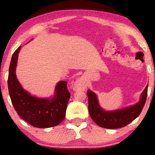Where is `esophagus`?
Here are the masks:
<instances>
[{"label": "esophagus", "mask_w": 155, "mask_h": 155, "mask_svg": "<svg viewBox=\"0 0 155 155\" xmlns=\"http://www.w3.org/2000/svg\"><path fill=\"white\" fill-rule=\"evenodd\" d=\"M84 88V84L83 83L81 79H78V80L75 82L74 84V89L75 90H80Z\"/></svg>", "instance_id": "1"}]
</instances>
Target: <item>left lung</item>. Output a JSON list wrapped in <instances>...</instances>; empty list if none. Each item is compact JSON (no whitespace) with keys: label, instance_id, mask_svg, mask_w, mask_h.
<instances>
[{"label":"left lung","instance_id":"left-lung-1","mask_svg":"<svg viewBox=\"0 0 155 155\" xmlns=\"http://www.w3.org/2000/svg\"><path fill=\"white\" fill-rule=\"evenodd\" d=\"M148 85L141 95V99L137 104L114 111H105L98 103L96 94L87 91L88 110L91 118L100 127L107 129H118L127 126L139 116L141 112L147 96Z\"/></svg>","mask_w":155,"mask_h":155}]
</instances>
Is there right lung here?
Returning <instances> with one entry per match:
<instances>
[{
  "label": "right lung",
  "mask_w": 155,
  "mask_h": 155,
  "mask_svg": "<svg viewBox=\"0 0 155 155\" xmlns=\"http://www.w3.org/2000/svg\"><path fill=\"white\" fill-rule=\"evenodd\" d=\"M20 48L21 47H19L12 55L8 78V91L14 108L22 119L34 127L47 128L57 126L65 118L71 95L67 88V82L60 81L58 83L54 95L51 99L31 96L22 88L16 76Z\"/></svg>",
  "instance_id": "obj_1"
}]
</instances>
